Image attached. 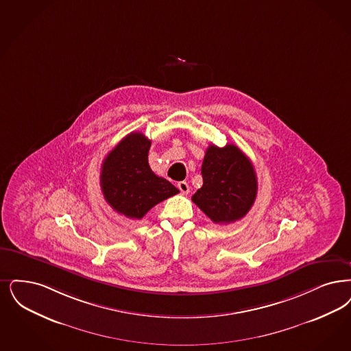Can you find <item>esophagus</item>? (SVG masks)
<instances>
[{
    "instance_id": "1",
    "label": "esophagus",
    "mask_w": 351,
    "mask_h": 351,
    "mask_svg": "<svg viewBox=\"0 0 351 351\" xmlns=\"http://www.w3.org/2000/svg\"><path fill=\"white\" fill-rule=\"evenodd\" d=\"M178 188L180 189L182 195H188L189 193V185L186 182H178Z\"/></svg>"
}]
</instances>
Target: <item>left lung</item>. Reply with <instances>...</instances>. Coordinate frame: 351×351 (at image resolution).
Segmentation results:
<instances>
[{"label": "left lung", "instance_id": "obj_1", "mask_svg": "<svg viewBox=\"0 0 351 351\" xmlns=\"http://www.w3.org/2000/svg\"><path fill=\"white\" fill-rule=\"evenodd\" d=\"M204 184L192 201L214 223L241 219L257 195V178L252 162L235 145H210L202 162Z\"/></svg>", "mask_w": 351, "mask_h": 351}]
</instances>
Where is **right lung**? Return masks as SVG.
<instances>
[{
	"instance_id": "obj_1",
	"label": "right lung",
	"mask_w": 351,
	"mask_h": 351,
	"mask_svg": "<svg viewBox=\"0 0 351 351\" xmlns=\"http://www.w3.org/2000/svg\"><path fill=\"white\" fill-rule=\"evenodd\" d=\"M152 141L132 132L103 160L100 186L113 210L141 219L156 204L179 193L169 180L156 176L149 166Z\"/></svg>"
}]
</instances>
